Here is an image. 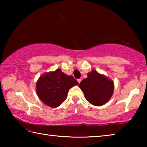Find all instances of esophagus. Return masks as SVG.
Returning a JSON list of instances; mask_svg holds the SVG:
<instances>
[{
	"label": "esophagus",
	"instance_id": "1",
	"mask_svg": "<svg viewBox=\"0 0 147 147\" xmlns=\"http://www.w3.org/2000/svg\"><path fill=\"white\" fill-rule=\"evenodd\" d=\"M81 81H82V79H81V78L78 79V83H80Z\"/></svg>",
	"mask_w": 147,
	"mask_h": 147
}]
</instances>
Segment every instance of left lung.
Masks as SVG:
<instances>
[{"mask_svg": "<svg viewBox=\"0 0 147 147\" xmlns=\"http://www.w3.org/2000/svg\"><path fill=\"white\" fill-rule=\"evenodd\" d=\"M79 88L89 103L100 106L110 100L113 93L114 84L105 75L92 70L88 73L87 78L80 83Z\"/></svg>", "mask_w": 147, "mask_h": 147, "instance_id": "obj_1", "label": "left lung"}]
</instances>
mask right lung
I'll return each instance as SVG.
<instances>
[{
    "instance_id": "right-lung-1",
    "label": "right lung",
    "mask_w": 147,
    "mask_h": 147,
    "mask_svg": "<svg viewBox=\"0 0 147 147\" xmlns=\"http://www.w3.org/2000/svg\"><path fill=\"white\" fill-rule=\"evenodd\" d=\"M78 82L73 76L67 75L60 69L46 73L39 77L36 89L42 102L51 108H57L67 97L69 90Z\"/></svg>"
}]
</instances>
